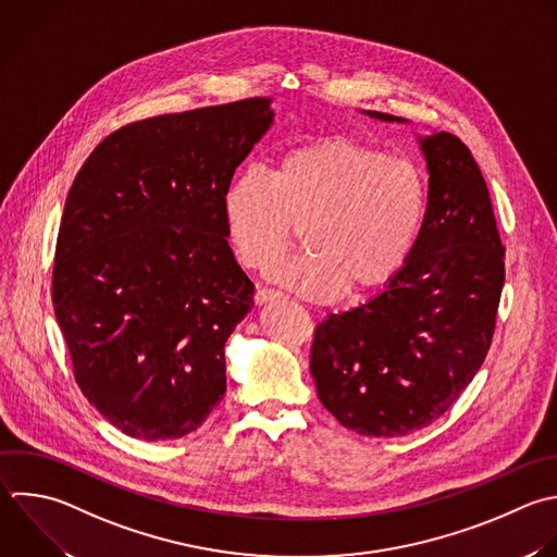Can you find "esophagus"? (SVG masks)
Here are the masks:
<instances>
[{
	"instance_id": "1",
	"label": "esophagus",
	"mask_w": 557,
	"mask_h": 557,
	"mask_svg": "<svg viewBox=\"0 0 557 557\" xmlns=\"http://www.w3.org/2000/svg\"><path fill=\"white\" fill-rule=\"evenodd\" d=\"M274 298H278V292L276 289H268V287H259L257 294H255V302L257 305H265V302H270Z\"/></svg>"
}]
</instances>
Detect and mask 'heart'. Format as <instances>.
<instances>
[{
  "label": "heart",
  "mask_w": 557,
  "mask_h": 557,
  "mask_svg": "<svg viewBox=\"0 0 557 557\" xmlns=\"http://www.w3.org/2000/svg\"><path fill=\"white\" fill-rule=\"evenodd\" d=\"M424 213L426 181L416 163L348 139L294 148L268 174L244 170L222 196L226 237L248 270L268 274L302 228L307 255L274 276L318 302L387 285L407 263Z\"/></svg>",
  "instance_id": "heart-1"
}]
</instances>
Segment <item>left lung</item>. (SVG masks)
Returning a JSON list of instances; mask_svg holds the SVG:
<instances>
[{
  "label": "left lung",
  "mask_w": 557,
  "mask_h": 557,
  "mask_svg": "<svg viewBox=\"0 0 557 557\" xmlns=\"http://www.w3.org/2000/svg\"><path fill=\"white\" fill-rule=\"evenodd\" d=\"M418 146L429 191L407 263L368 302L329 313L311 346L318 398L370 437L424 429L459 398L487 355L505 281V248L470 150L450 133L418 135Z\"/></svg>",
  "instance_id": "1"
}]
</instances>
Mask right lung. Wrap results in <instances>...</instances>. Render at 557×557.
Instances as JSON below:
<instances>
[{"mask_svg": "<svg viewBox=\"0 0 557 557\" xmlns=\"http://www.w3.org/2000/svg\"><path fill=\"white\" fill-rule=\"evenodd\" d=\"M272 124L270 98L144 120L109 135L70 189L54 311L83 394L131 437H183L226 392L224 346L255 285L222 196Z\"/></svg>", "mask_w": 557, "mask_h": 557, "instance_id": "right-lung-1", "label": "right lung"}]
</instances>
